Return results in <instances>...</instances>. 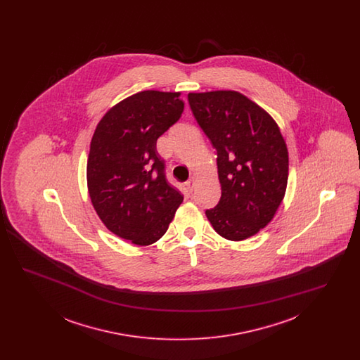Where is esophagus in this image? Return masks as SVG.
Here are the masks:
<instances>
[{
    "mask_svg": "<svg viewBox=\"0 0 360 360\" xmlns=\"http://www.w3.org/2000/svg\"><path fill=\"white\" fill-rule=\"evenodd\" d=\"M194 184H195V178L194 176H191V178H188V182L185 184L186 185V188H188V191L191 193L193 191V188H194Z\"/></svg>",
    "mask_w": 360,
    "mask_h": 360,
    "instance_id": "34e87169",
    "label": "esophagus"
}]
</instances>
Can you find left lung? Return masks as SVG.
Masks as SVG:
<instances>
[{
  "instance_id": "obj_1",
  "label": "left lung",
  "mask_w": 360,
  "mask_h": 360,
  "mask_svg": "<svg viewBox=\"0 0 360 360\" xmlns=\"http://www.w3.org/2000/svg\"><path fill=\"white\" fill-rule=\"evenodd\" d=\"M217 151L221 198L206 217L224 239H248L274 219L286 193L289 153L276 121L235 90L188 93Z\"/></svg>"
}]
</instances>
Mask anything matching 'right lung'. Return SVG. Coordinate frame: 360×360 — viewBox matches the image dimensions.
Instances as JSON below:
<instances>
[{
  "label": "right lung",
  "mask_w": 360,
  "mask_h": 360,
  "mask_svg": "<svg viewBox=\"0 0 360 360\" xmlns=\"http://www.w3.org/2000/svg\"><path fill=\"white\" fill-rule=\"evenodd\" d=\"M181 91L144 90L113 105L90 141L86 179L91 205L121 239H160L184 195L165 176L156 140L184 112Z\"/></svg>",
  "instance_id": "1"
}]
</instances>
